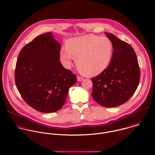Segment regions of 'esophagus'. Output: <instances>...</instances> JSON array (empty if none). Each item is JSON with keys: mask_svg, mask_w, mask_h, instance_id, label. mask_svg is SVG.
<instances>
[{"mask_svg": "<svg viewBox=\"0 0 155 155\" xmlns=\"http://www.w3.org/2000/svg\"><path fill=\"white\" fill-rule=\"evenodd\" d=\"M77 79H78V81H82L83 80V78L82 77H81V76H78L77 77Z\"/></svg>", "mask_w": 155, "mask_h": 155, "instance_id": "esophagus-1", "label": "esophagus"}]
</instances>
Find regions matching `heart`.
Instances as JSON below:
<instances>
[{
  "label": "heart",
  "mask_w": 155,
  "mask_h": 155,
  "mask_svg": "<svg viewBox=\"0 0 155 155\" xmlns=\"http://www.w3.org/2000/svg\"><path fill=\"white\" fill-rule=\"evenodd\" d=\"M113 54V45L107 37L84 35L69 39L66 48L60 52V58L67 68L73 60L79 70L89 76H96L108 67Z\"/></svg>",
  "instance_id": "heart-1"
}]
</instances>
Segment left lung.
I'll return each mask as SVG.
<instances>
[{
  "label": "left lung",
  "mask_w": 155,
  "mask_h": 155,
  "mask_svg": "<svg viewBox=\"0 0 155 155\" xmlns=\"http://www.w3.org/2000/svg\"><path fill=\"white\" fill-rule=\"evenodd\" d=\"M105 34L113 45V54L109 66L91 79V95L100 105L112 107L126 103L135 93L140 70L134 49L114 34Z\"/></svg>",
  "instance_id": "1"
}]
</instances>
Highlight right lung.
Here are the masks:
<instances>
[{
  "mask_svg": "<svg viewBox=\"0 0 155 155\" xmlns=\"http://www.w3.org/2000/svg\"><path fill=\"white\" fill-rule=\"evenodd\" d=\"M61 45L52 32L35 38L19 53L15 82L21 97L31 107L43 113L59 110L76 76L59 62Z\"/></svg>",
  "mask_w": 155,
  "mask_h": 155,
  "instance_id": "1",
  "label": "right lung"
}]
</instances>
